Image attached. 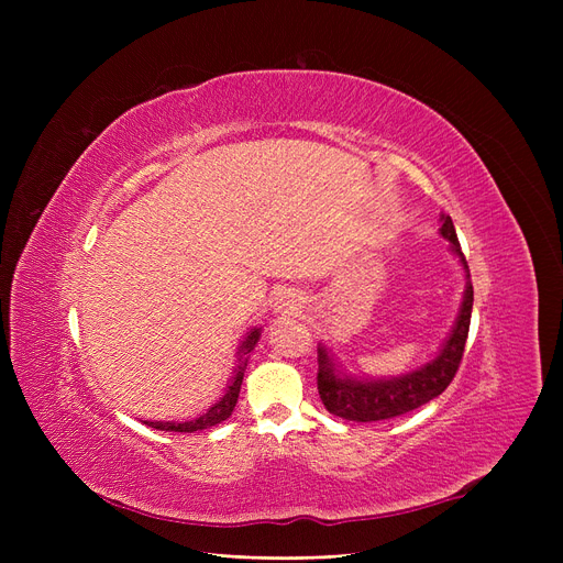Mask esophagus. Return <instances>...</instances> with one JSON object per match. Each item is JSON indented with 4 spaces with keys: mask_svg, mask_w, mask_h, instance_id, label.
Masks as SVG:
<instances>
[{
    "mask_svg": "<svg viewBox=\"0 0 563 563\" xmlns=\"http://www.w3.org/2000/svg\"><path fill=\"white\" fill-rule=\"evenodd\" d=\"M276 310L278 312H287V314H294L299 310V301L294 299V294H285V297H280L278 301H276Z\"/></svg>",
    "mask_w": 563,
    "mask_h": 563,
    "instance_id": "obj_1",
    "label": "esophagus"
}]
</instances>
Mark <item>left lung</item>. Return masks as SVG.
<instances>
[{
    "label": "left lung",
    "mask_w": 563,
    "mask_h": 563,
    "mask_svg": "<svg viewBox=\"0 0 563 563\" xmlns=\"http://www.w3.org/2000/svg\"><path fill=\"white\" fill-rule=\"evenodd\" d=\"M438 232L450 242V249L459 257L465 274L463 301L450 335L440 344L435 356L424 365L399 376H380V378L356 376V374L344 372L335 358V353L327 344H319L317 346V353H319L317 388H319L321 404L327 406V410L333 412V416L351 422L390 420L429 404L431 399L445 393V388L452 383L461 365L467 331H470L472 283H470V269L463 257L454 223L448 214H440Z\"/></svg>",
    "instance_id": "8db88e82"
}]
</instances>
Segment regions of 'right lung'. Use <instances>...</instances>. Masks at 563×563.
<instances>
[{
	"label": "right lung",
	"instance_id": "obj_1",
	"mask_svg": "<svg viewBox=\"0 0 563 563\" xmlns=\"http://www.w3.org/2000/svg\"><path fill=\"white\" fill-rule=\"evenodd\" d=\"M262 335V329H251L244 338V342L240 344V349H236V367L232 369V376L228 380V386L221 395V399L217 404H212L210 408H207V412H202L200 418L191 420V422H143L147 427H153L157 431H180V433H194V431H202V429H210V427H217L221 424L223 420H228L232 416V410L236 406V399H240V390H242V380H244V372H246V365H249V353L255 349L257 340Z\"/></svg>",
	"mask_w": 563,
	"mask_h": 563
}]
</instances>
